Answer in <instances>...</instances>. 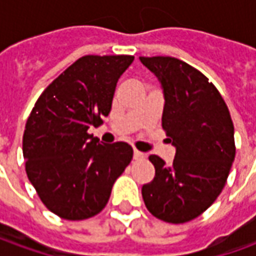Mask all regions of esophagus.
<instances>
[{
  "mask_svg": "<svg viewBox=\"0 0 256 256\" xmlns=\"http://www.w3.org/2000/svg\"><path fill=\"white\" fill-rule=\"evenodd\" d=\"M144 158H145V155H144V154H142V152H140V150H134V159H136V160H140V159H144Z\"/></svg>",
  "mask_w": 256,
  "mask_h": 256,
  "instance_id": "obj_1",
  "label": "esophagus"
}]
</instances>
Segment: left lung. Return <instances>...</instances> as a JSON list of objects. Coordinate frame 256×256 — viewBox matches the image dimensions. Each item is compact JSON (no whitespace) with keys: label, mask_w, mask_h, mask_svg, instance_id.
I'll return each mask as SVG.
<instances>
[{"label":"left lung","mask_w":256,"mask_h":256,"mask_svg":"<svg viewBox=\"0 0 256 256\" xmlns=\"http://www.w3.org/2000/svg\"><path fill=\"white\" fill-rule=\"evenodd\" d=\"M159 79L164 94L162 126L176 146L172 166L150 155L155 178L142 185L150 214L185 224L203 214L225 186L236 155L228 106L207 76L168 56L140 58Z\"/></svg>","instance_id":"1"}]
</instances>
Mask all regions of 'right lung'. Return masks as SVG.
<instances>
[{"mask_svg": "<svg viewBox=\"0 0 256 256\" xmlns=\"http://www.w3.org/2000/svg\"><path fill=\"white\" fill-rule=\"evenodd\" d=\"M133 60L128 54L78 58L44 90L27 119V177L46 208L63 220L98 214L132 162L130 145L100 144L88 130L108 116L118 79Z\"/></svg>", "mask_w": 256, "mask_h": 256, "instance_id": "right-lung-1", "label": "right lung"}]
</instances>
